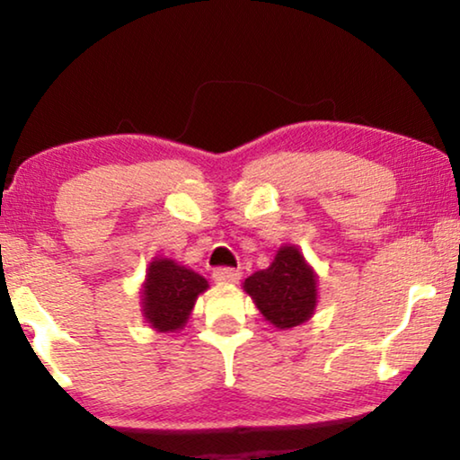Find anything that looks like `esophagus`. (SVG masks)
<instances>
[{"mask_svg":"<svg viewBox=\"0 0 460 460\" xmlns=\"http://www.w3.org/2000/svg\"><path fill=\"white\" fill-rule=\"evenodd\" d=\"M239 279H242V272L235 270V269H215L212 270V280L218 285H231V283H239Z\"/></svg>","mask_w":460,"mask_h":460,"instance_id":"34e87169","label":"esophagus"}]
</instances>
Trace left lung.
Returning <instances> with one entry per match:
<instances>
[{
  "instance_id": "1",
  "label": "left lung",
  "mask_w": 460,
  "mask_h": 460,
  "mask_svg": "<svg viewBox=\"0 0 460 460\" xmlns=\"http://www.w3.org/2000/svg\"><path fill=\"white\" fill-rule=\"evenodd\" d=\"M318 277L296 245H283L269 269L245 279L243 291L277 328H293L312 318L318 304Z\"/></svg>"
}]
</instances>
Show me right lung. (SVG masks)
I'll return each instance as SVG.
<instances>
[{
	"instance_id": "obj_1",
	"label": "right lung",
	"mask_w": 460,
	"mask_h": 460,
	"mask_svg": "<svg viewBox=\"0 0 460 460\" xmlns=\"http://www.w3.org/2000/svg\"><path fill=\"white\" fill-rule=\"evenodd\" d=\"M208 280L169 258H155L148 264L142 285V314L155 331L175 332L186 326L200 293Z\"/></svg>"
}]
</instances>
